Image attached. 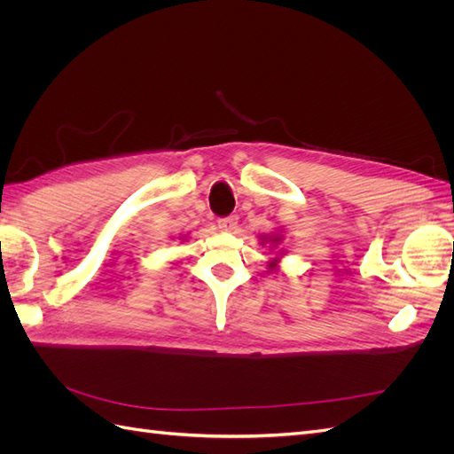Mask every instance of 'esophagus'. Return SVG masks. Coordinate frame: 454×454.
I'll return each instance as SVG.
<instances>
[{
    "instance_id": "obj_1",
    "label": "esophagus",
    "mask_w": 454,
    "mask_h": 454,
    "mask_svg": "<svg viewBox=\"0 0 454 454\" xmlns=\"http://www.w3.org/2000/svg\"><path fill=\"white\" fill-rule=\"evenodd\" d=\"M219 229L225 231V232H232L237 229V223H239V217L237 215H229V217H222L219 219Z\"/></svg>"
}]
</instances>
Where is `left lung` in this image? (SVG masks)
<instances>
[{"label":"left lung","instance_id":"1","mask_svg":"<svg viewBox=\"0 0 454 454\" xmlns=\"http://www.w3.org/2000/svg\"><path fill=\"white\" fill-rule=\"evenodd\" d=\"M259 240H261V246L269 244V246H270V250H272V248H277V246L284 240V231H282V229H278V231H274L272 235H261V237H259ZM280 257H282V254H280V255H277V257H272V259L269 261V269H270V270H277V269H278V265H280Z\"/></svg>","mask_w":454,"mask_h":454}]
</instances>
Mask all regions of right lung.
<instances>
[{
    "mask_svg": "<svg viewBox=\"0 0 454 454\" xmlns=\"http://www.w3.org/2000/svg\"><path fill=\"white\" fill-rule=\"evenodd\" d=\"M182 239H185V235H184V237H182Z\"/></svg>",
    "mask_w": 454,
    "mask_h": 454,
    "instance_id": "obj_1",
    "label": "right lung"
}]
</instances>
